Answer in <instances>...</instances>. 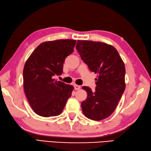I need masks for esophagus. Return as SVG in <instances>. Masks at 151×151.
<instances>
[{"label":"esophagus","instance_id":"obj_1","mask_svg":"<svg viewBox=\"0 0 151 151\" xmlns=\"http://www.w3.org/2000/svg\"><path fill=\"white\" fill-rule=\"evenodd\" d=\"M80 88H81V86L78 85H74V89H75L76 90H79Z\"/></svg>","mask_w":151,"mask_h":151}]
</instances>
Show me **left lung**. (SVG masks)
Masks as SVG:
<instances>
[{
    "instance_id": "left-lung-1",
    "label": "left lung",
    "mask_w": 151,
    "mask_h": 151,
    "mask_svg": "<svg viewBox=\"0 0 151 151\" xmlns=\"http://www.w3.org/2000/svg\"><path fill=\"white\" fill-rule=\"evenodd\" d=\"M76 49L91 72L98 73L96 90L83 86L87 92L81 103L84 115L100 121L114 111L125 89V67L117 50L106 43L78 40Z\"/></svg>"
}]
</instances>
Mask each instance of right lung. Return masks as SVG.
<instances>
[{"label": "right lung", "instance_id": "add662e5", "mask_svg": "<svg viewBox=\"0 0 151 151\" xmlns=\"http://www.w3.org/2000/svg\"><path fill=\"white\" fill-rule=\"evenodd\" d=\"M76 40L60 39L39 45L28 58L23 70L24 90L28 101L37 114L42 117L59 115L73 87L55 81L61 76L63 63L73 52Z\"/></svg>", "mask_w": 151, "mask_h": 151}]
</instances>
